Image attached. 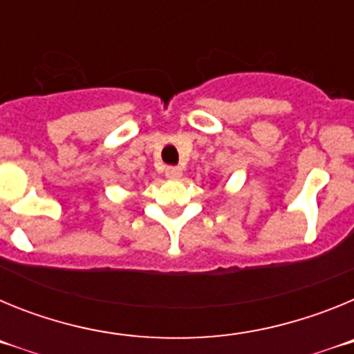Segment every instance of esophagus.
Segmentation results:
<instances>
[{
	"mask_svg": "<svg viewBox=\"0 0 354 354\" xmlns=\"http://www.w3.org/2000/svg\"><path fill=\"white\" fill-rule=\"evenodd\" d=\"M165 174H167L168 179H180L183 177V170H180L179 167H168L167 170H165Z\"/></svg>",
	"mask_w": 354,
	"mask_h": 354,
	"instance_id": "obj_1",
	"label": "esophagus"
}]
</instances>
